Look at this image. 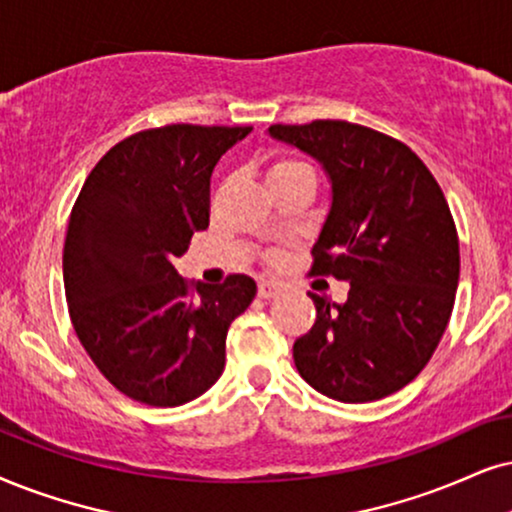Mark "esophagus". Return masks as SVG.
<instances>
[{"mask_svg": "<svg viewBox=\"0 0 512 512\" xmlns=\"http://www.w3.org/2000/svg\"><path fill=\"white\" fill-rule=\"evenodd\" d=\"M281 293V286L274 281H260V286H257V295L264 297V300H269V297H274Z\"/></svg>", "mask_w": 512, "mask_h": 512, "instance_id": "obj_1", "label": "esophagus"}]
</instances>
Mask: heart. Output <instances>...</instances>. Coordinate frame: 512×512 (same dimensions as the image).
I'll return each instance as SVG.
<instances>
[{
  "instance_id": "heart-1",
  "label": "heart",
  "mask_w": 512,
  "mask_h": 512,
  "mask_svg": "<svg viewBox=\"0 0 512 512\" xmlns=\"http://www.w3.org/2000/svg\"><path fill=\"white\" fill-rule=\"evenodd\" d=\"M300 177H314L312 167L304 163V160L290 158V155H281V158H276L269 167V184H278V181H290Z\"/></svg>"
}]
</instances>
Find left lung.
<instances>
[{
    "label": "left lung",
    "instance_id": "left-lung-1",
    "mask_svg": "<svg viewBox=\"0 0 512 512\" xmlns=\"http://www.w3.org/2000/svg\"><path fill=\"white\" fill-rule=\"evenodd\" d=\"M269 134L326 167L333 203L312 248V276L349 281L347 302L309 293L312 331L297 371L316 392L383 399L428 366L454 312L461 252L437 179L404 141L345 120L271 125Z\"/></svg>",
    "mask_w": 512,
    "mask_h": 512
}]
</instances>
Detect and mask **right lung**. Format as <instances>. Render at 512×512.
Masks as SVG:
<instances>
[{
  "instance_id": "add662e5",
  "label": "right lung",
  "mask_w": 512,
  "mask_h": 512,
  "mask_svg": "<svg viewBox=\"0 0 512 512\" xmlns=\"http://www.w3.org/2000/svg\"><path fill=\"white\" fill-rule=\"evenodd\" d=\"M250 129H141L103 155L75 200L63 245L70 321L129 399L181 406L224 371L226 331L255 300V281L191 286L172 262L208 229L212 170Z\"/></svg>"
}]
</instances>
